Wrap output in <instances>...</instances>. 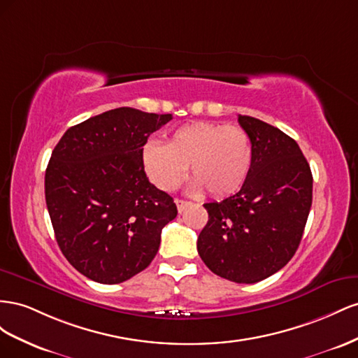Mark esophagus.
Masks as SVG:
<instances>
[{
  "mask_svg": "<svg viewBox=\"0 0 358 358\" xmlns=\"http://www.w3.org/2000/svg\"><path fill=\"white\" fill-rule=\"evenodd\" d=\"M176 203H177V208H178V213H182L186 210V207L190 206L189 201H182V199H176Z\"/></svg>",
  "mask_w": 358,
  "mask_h": 358,
  "instance_id": "obj_1",
  "label": "esophagus"
}]
</instances>
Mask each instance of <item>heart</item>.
Segmentation results:
<instances>
[{
    "instance_id": "heart-1",
    "label": "heart",
    "mask_w": 358,
    "mask_h": 358,
    "mask_svg": "<svg viewBox=\"0 0 358 358\" xmlns=\"http://www.w3.org/2000/svg\"><path fill=\"white\" fill-rule=\"evenodd\" d=\"M142 163L152 185L163 192L178 189L190 165L193 192L208 190L211 196L224 198L248 180L253 145L246 130L199 121L177 129L166 144L148 141Z\"/></svg>"
}]
</instances>
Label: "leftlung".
Returning a JSON list of instances; mask_svg holds the SVG:
<instances>
[{"mask_svg": "<svg viewBox=\"0 0 358 358\" xmlns=\"http://www.w3.org/2000/svg\"><path fill=\"white\" fill-rule=\"evenodd\" d=\"M253 145V163L241 189L203 203L208 222L198 253L223 279L255 283L289 262L312 207V172L297 142L258 118L238 115Z\"/></svg>", "mask_w": 358, "mask_h": 358, "instance_id": "left-lung-1", "label": "left lung"}]
</instances>
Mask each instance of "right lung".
Instances as JSON below:
<instances>
[{
    "label": "right lung",
    "mask_w": 358,
    "mask_h": 358,
    "mask_svg": "<svg viewBox=\"0 0 358 358\" xmlns=\"http://www.w3.org/2000/svg\"><path fill=\"white\" fill-rule=\"evenodd\" d=\"M172 120L117 108L70 127L45 176L46 206L66 259L88 279L114 285L145 270L163 227L177 216L142 163L148 136Z\"/></svg>",
    "instance_id": "add662e5"
}]
</instances>
